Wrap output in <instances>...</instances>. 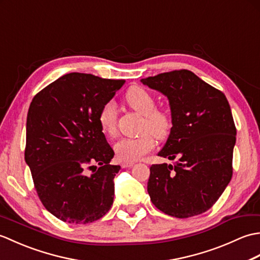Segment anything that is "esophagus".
Masks as SVG:
<instances>
[{"label":"esophagus","mask_w":260,"mask_h":260,"mask_svg":"<svg viewBox=\"0 0 260 260\" xmlns=\"http://www.w3.org/2000/svg\"><path fill=\"white\" fill-rule=\"evenodd\" d=\"M134 165V163L133 162H123L121 163V168L123 169H126V168H131V167H133Z\"/></svg>","instance_id":"obj_1"}]
</instances>
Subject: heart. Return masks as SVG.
Segmentation results:
<instances>
[{
    "label": "heart",
    "instance_id": "heart-1",
    "mask_svg": "<svg viewBox=\"0 0 260 260\" xmlns=\"http://www.w3.org/2000/svg\"><path fill=\"white\" fill-rule=\"evenodd\" d=\"M126 102L135 112L143 116L142 131H148L158 140L165 139L172 128L171 116L164 110L155 109V99L142 87H132L126 92ZM117 109L116 104L109 101L99 110L98 121L101 128L106 135L113 136L116 132ZM150 133H144L139 137H125L114 145V151L121 162H135L151 152L154 147V140Z\"/></svg>",
    "mask_w": 260,
    "mask_h": 260
}]
</instances>
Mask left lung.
Returning a JSON list of instances; mask_svg holds the SVG:
<instances>
[{"mask_svg": "<svg viewBox=\"0 0 260 260\" xmlns=\"http://www.w3.org/2000/svg\"><path fill=\"white\" fill-rule=\"evenodd\" d=\"M168 98L172 128L157 155L174 164H153L147 192L158 210L175 218L206 212L233 176L236 127L223 93L190 70L141 79Z\"/></svg>", "mask_w": 260, "mask_h": 260, "instance_id": "left-lung-1", "label": "left lung"}]
</instances>
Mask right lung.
Segmentation results:
<instances>
[{
  "mask_svg": "<svg viewBox=\"0 0 260 260\" xmlns=\"http://www.w3.org/2000/svg\"><path fill=\"white\" fill-rule=\"evenodd\" d=\"M124 84L71 73L51 82L30 104L25 163L42 204L64 222L96 221L112 208L120 167L109 164L115 153L98 114Z\"/></svg>",
  "mask_w": 260,
  "mask_h": 260,
  "instance_id": "1",
  "label": "right lung"
}]
</instances>
